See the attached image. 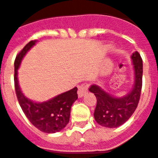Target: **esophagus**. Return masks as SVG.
I'll use <instances>...</instances> for the list:
<instances>
[{
	"instance_id": "obj_1",
	"label": "esophagus",
	"mask_w": 158,
	"mask_h": 158,
	"mask_svg": "<svg viewBox=\"0 0 158 158\" xmlns=\"http://www.w3.org/2000/svg\"><path fill=\"white\" fill-rule=\"evenodd\" d=\"M88 88H89V85H88V84L86 83L82 84L78 88V91H77L78 97H80V98L83 97V96L88 93Z\"/></svg>"
}]
</instances>
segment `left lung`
<instances>
[{
    "label": "left lung",
    "instance_id": "left-lung-1",
    "mask_svg": "<svg viewBox=\"0 0 158 158\" xmlns=\"http://www.w3.org/2000/svg\"><path fill=\"white\" fill-rule=\"evenodd\" d=\"M131 58L134 69V83L126 95L114 96L96 84L89 87V91L96 96L97 100L94 118L100 126L118 127L129 119L137 108L142 85V60L137 51L132 54Z\"/></svg>",
    "mask_w": 158,
    "mask_h": 158
}]
</instances>
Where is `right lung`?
I'll use <instances>...</instances> for the list:
<instances>
[{
    "instance_id": "obj_1",
    "label": "right lung",
    "mask_w": 158,
    "mask_h": 158,
    "mask_svg": "<svg viewBox=\"0 0 158 158\" xmlns=\"http://www.w3.org/2000/svg\"><path fill=\"white\" fill-rule=\"evenodd\" d=\"M36 43L37 40L29 42L16 56L14 62L16 96L23 113L31 124L44 133H56L64 129L69 123L71 107L77 100V88H73L43 102L33 101L23 94L18 81V69L23 58Z\"/></svg>"
}]
</instances>
